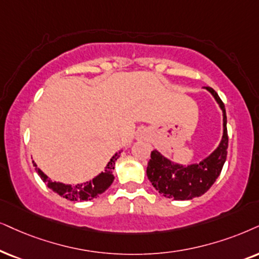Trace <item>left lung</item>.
<instances>
[{"instance_id":"left-lung-1","label":"left lung","mask_w":259,"mask_h":259,"mask_svg":"<svg viewBox=\"0 0 259 259\" xmlns=\"http://www.w3.org/2000/svg\"><path fill=\"white\" fill-rule=\"evenodd\" d=\"M203 88L211 94L222 111L224 132L219 146L201 161L189 165L172 161L159 150L154 149L147 166V177L154 188L165 197L177 201H188L205 194L220 176L227 156L228 136L225 105L212 88Z\"/></svg>"}]
</instances>
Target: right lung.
<instances>
[{
  "label": "right lung",
  "mask_w": 259,
  "mask_h": 259,
  "mask_svg": "<svg viewBox=\"0 0 259 259\" xmlns=\"http://www.w3.org/2000/svg\"><path fill=\"white\" fill-rule=\"evenodd\" d=\"M120 152H117L111 158V160L107 162L105 166V169L103 172H100L99 175L94 177L91 181L83 182V183H77V184H64V183L51 181L49 177L41 171L40 168L37 167V163L33 161V165L37 171L38 176L40 177L41 181L47 183L48 188L51 189L52 191H55L56 194L62 196L63 198L69 199V201L76 202V201H91L94 199L103 194L105 190H107L113 183V173L114 169V162L119 158Z\"/></svg>",
  "instance_id": "right-lung-1"
}]
</instances>
